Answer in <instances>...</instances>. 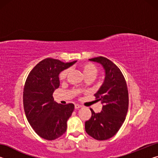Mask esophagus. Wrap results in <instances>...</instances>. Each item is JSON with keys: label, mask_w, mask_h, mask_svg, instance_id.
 Returning <instances> with one entry per match:
<instances>
[{"label": "esophagus", "mask_w": 158, "mask_h": 158, "mask_svg": "<svg viewBox=\"0 0 158 158\" xmlns=\"http://www.w3.org/2000/svg\"><path fill=\"white\" fill-rule=\"evenodd\" d=\"M81 105H78V104H76V105H74V108H75V109H79V108H81Z\"/></svg>", "instance_id": "34e87169"}]
</instances>
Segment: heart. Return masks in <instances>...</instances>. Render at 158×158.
<instances>
[{"instance_id":"1","label":"heart","mask_w":158,"mask_h":158,"mask_svg":"<svg viewBox=\"0 0 158 158\" xmlns=\"http://www.w3.org/2000/svg\"><path fill=\"white\" fill-rule=\"evenodd\" d=\"M80 69H81L83 74L85 77V79H93L98 74V69L96 67L91 63H83L80 65ZM69 73V69H66L63 72H61L59 74V79L60 80H65L67 76ZM74 92L76 93H79V90H74Z\"/></svg>"}]
</instances>
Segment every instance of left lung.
Masks as SVG:
<instances>
[{
  "label": "left lung",
  "instance_id": "8db88e82",
  "mask_svg": "<svg viewBox=\"0 0 158 158\" xmlns=\"http://www.w3.org/2000/svg\"><path fill=\"white\" fill-rule=\"evenodd\" d=\"M100 63L105 69L103 84L95 93L97 101L102 105V111L95 113L85 123V130L97 140H106L114 137L125 121L128 110V90L126 81L120 69L106 58L89 59Z\"/></svg>",
  "mask_w": 158,
  "mask_h": 158
}]
</instances>
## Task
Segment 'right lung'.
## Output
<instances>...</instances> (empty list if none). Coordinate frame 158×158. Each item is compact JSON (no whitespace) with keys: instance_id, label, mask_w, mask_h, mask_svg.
<instances>
[{"instance_id":"1","label":"right lung","mask_w":158,"mask_h":158,"mask_svg":"<svg viewBox=\"0 0 158 158\" xmlns=\"http://www.w3.org/2000/svg\"><path fill=\"white\" fill-rule=\"evenodd\" d=\"M76 62L46 58L35 66L26 79L23 95L26 116L35 132L44 139L54 140L67 130L74 105L56 102L53 93L60 85V72Z\"/></svg>"}]
</instances>
